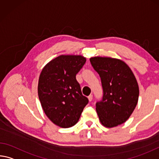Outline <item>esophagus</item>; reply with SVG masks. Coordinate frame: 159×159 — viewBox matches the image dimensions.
<instances>
[{
	"instance_id": "obj_1",
	"label": "esophagus",
	"mask_w": 159,
	"mask_h": 159,
	"mask_svg": "<svg viewBox=\"0 0 159 159\" xmlns=\"http://www.w3.org/2000/svg\"><path fill=\"white\" fill-rule=\"evenodd\" d=\"M88 98H89V100L90 102L92 101V100H93V95H90L88 97Z\"/></svg>"
}]
</instances>
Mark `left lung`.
Returning <instances> with one entry per match:
<instances>
[{
  "instance_id": "1",
  "label": "left lung",
  "mask_w": 159,
  "mask_h": 159,
  "mask_svg": "<svg viewBox=\"0 0 159 159\" xmlns=\"http://www.w3.org/2000/svg\"><path fill=\"white\" fill-rule=\"evenodd\" d=\"M90 61L102 83V100L95 104L100 122L106 127L122 124L129 119L138 102L139 91L134 74L117 59L93 57Z\"/></svg>"
}]
</instances>
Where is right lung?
I'll return each instance as SVG.
<instances>
[{
	"label": "right lung",
	"instance_id": "obj_1",
	"mask_svg": "<svg viewBox=\"0 0 159 159\" xmlns=\"http://www.w3.org/2000/svg\"><path fill=\"white\" fill-rule=\"evenodd\" d=\"M85 61L82 56L61 55L48 63L40 74L38 95L42 109L54 124L62 128L76 124L89 103L75 79Z\"/></svg>",
	"mask_w": 159,
	"mask_h": 159
}]
</instances>
